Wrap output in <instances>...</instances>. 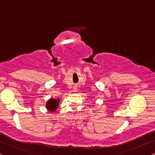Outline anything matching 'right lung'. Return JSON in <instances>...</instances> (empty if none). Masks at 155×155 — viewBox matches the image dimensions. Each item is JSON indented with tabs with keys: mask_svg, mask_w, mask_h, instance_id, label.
<instances>
[{
	"mask_svg": "<svg viewBox=\"0 0 155 155\" xmlns=\"http://www.w3.org/2000/svg\"><path fill=\"white\" fill-rule=\"evenodd\" d=\"M59 101L60 100H55V99L50 98L46 105V107L49 111H54L57 109V108L58 107V105H59Z\"/></svg>",
	"mask_w": 155,
	"mask_h": 155,
	"instance_id": "1",
	"label": "right lung"
}]
</instances>
